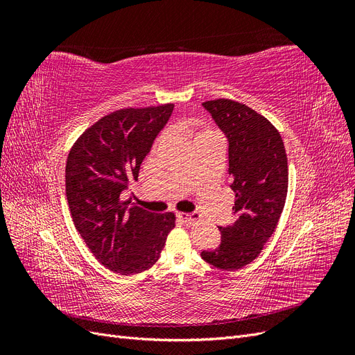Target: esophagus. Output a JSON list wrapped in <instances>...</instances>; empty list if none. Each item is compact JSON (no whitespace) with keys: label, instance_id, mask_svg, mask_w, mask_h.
<instances>
[{"label":"esophagus","instance_id":"34e87169","mask_svg":"<svg viewBox=\"0 0 355 355\" xmlns=\"http://www.w3.org/2000/svg\"><path fill=\"white\" fill-rule=\"evenodd\" d=\"M176 216H178L179 219L184 220L185 223H191V222H194V220H198L200 214H198V213H184V211H178Z\"/></svg>","mask_w":355,"mask_h":355}]
</instances>
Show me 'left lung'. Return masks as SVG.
<instances>
[{
    "label": "left lung",
    "instance_id": "left-lung-1",
    "mask_svg": "<svg viewBox=\"0 0 355 355\" xmlns=\"http://www.w3.org/2000/svg\"><path fill=\"white\" fill-rule=\"evenodd\" d=\"M228 137L235 222L218 227L220 245L201 257L225 271L254 261L274 234L287 197L288 168L283 139L263 115L231 99L202 102Z\"/></svg>",
    "mask_w": 355,
    "mask_h": 355
}]
</instances>
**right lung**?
Returning <instances> with one entry per match:
<instances>
[{
    "instance_id": "1",
    "label": "right lung",
    "mask_w": 355,
    "mask_h": 355,
    "mask_svg": "<svg viewBox=\"0 0 355 355\" xmlns=\"http://www.w3.org/2000/svg\"><path fill=\"white\" fill-rule=\"evenodd\" d=\"M173 108L166 103L111 112L69 151L65 184L73 225L96 259L116 274L149 270L175 228V213H151L121 200Z\"/></svg>"
}]
</instances>
